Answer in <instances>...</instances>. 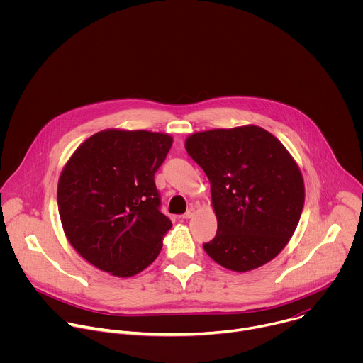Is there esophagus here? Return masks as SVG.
I'll return each mask as SVG.
<instances>
[{"label": "esophagus", "instance_id": "1", "mask_svg": "<svg viewBox=\"0 0 363 363\" xmlns=\"http://www.w3.org/2000/svg\"><path fill=\"white\" fill-rule=\"evenodd\" d=\"M194 214H195V210H194V208H189V210L182 216V218H184V220H189V218L194 217Z\"/></svg>", "mask_w": 363, "mask_h": 363}]
</instances>
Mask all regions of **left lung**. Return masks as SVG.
<instances>
[{
	"label": "left lung",
	"instance_id": "1",
	"mask_svg": "<svg viewBox=\"0 0 363 363\" xmlns=\"http://www.w3.org/2000/svg\"><path fill=\"white\" fill-rule=\"evenodd\" d=\"M185 149L211 184L218 228L205 252L241 273L273 260L304 205L303 177L289 150L254 125L192 133Z\"/></svg>",
	"mask_w": 363,
	"mask_h": 363
}]
</instances>
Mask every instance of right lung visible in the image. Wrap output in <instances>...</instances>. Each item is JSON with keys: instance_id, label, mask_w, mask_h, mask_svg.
I'll return each mask as SVG.
<instances>
[{"instance_id": "add662e5", "label": "right lung", "mask_w": 363, "mask_h": 363, "mask_svg": "<svg viewBox=\"0 0 363 363\" xmlns=\"http://www.w3.org/2000/svg\"><path fill=\"white\" fill-rule=\"evenodd\" d=\"M168 133L106 129L86 139L57 186L65 234L86 262L118 277L153 263L172 223L155 185L172 146Z\"/></svg>"}]
</instances>
